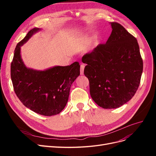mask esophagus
I'll list each match as a JSON object with an SVG mask.
<instances>
[{"instance_id": "1", "label": "esophagus", "mask_w": 156, "mask_h": 156, "mask_svg": "<svg viewBox=\"0 0 156 156\" xmlns=\"http://www.w3.org/2000/svg\"><path fill=\"white\" fill-rule=\"evenodd\" d=\"M84 69V65L81 64V66H80V73H81V75H83Z\"/></svg>"}]
</instances>
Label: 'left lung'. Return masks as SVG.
I'll return each instance as SVG.
<instances>
[{
  "mask_svg": "<svg viewBox=\"0 0 156 156\" xmlns=\"http://www.w3.org/2000/svg\"><path fill=\"white\" fill-rule=\"evenodd\" d=\"M105 44H99L82 61L90 94L98 105L115 108L133 97L139 87L143 62L135 37L120 23L112 22Z\"/></svg>",
  "mask_w": 156,
  "mask_h": 156,
  "instance_id": "obj_1",
  "label": "left lung"
}]
</instances>
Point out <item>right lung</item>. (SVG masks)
Returning <instances> with one entry per match:
<instances>
[{"instance_id": "obj_1", "label": "right lung", "mask_w": 156, "mask_h": 156, "mask_svg": "<svg viewBox=\"0 0 156 156\" xmlns=\"http://www.w3.org/2000/svg\"><path fill=\"white\" fill-rule=\"evenodd\" d=\"M38 30L32 29L17 44L11 63V79L14 92L23 105L37 114L53 116L66 105L71 85L80 75V66L75 62L45 71L27 68L21 60L20 48Z\"/></svg>"}]
</instances>
